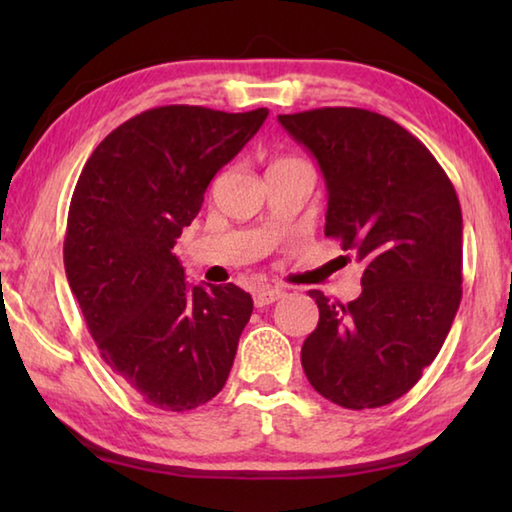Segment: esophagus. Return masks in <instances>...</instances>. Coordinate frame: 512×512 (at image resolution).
<instances>
[{
  "mask_svg": "<svg viewBox=\"0 0 512 512\" xmlns=\"http://www.w3.org/2000/svg\"><path fill=\"white\" fill-rule=\"evenodd\" d=\"M284 296L282 289L277 287H264V289H257L255 293V307H266V305H273L275 300H280Z\"/></svg>",
  "mask_w": 512,
  "mask_h": 512,
  "instance_id": "obj_1",
  "label": "esophagus"
}]
</instances>
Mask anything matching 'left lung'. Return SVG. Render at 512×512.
Listing matches in <instances>:
<instances>
[{
  "instance_id": "left-lung-1",
  "label": "left lung",
  "mask_w": 512,
  "mask_h": 512,
  "mask_svg": "<svg viewBox=\"0 0 512 512\" xmlns=\"http://www.w3.org/2000/svg\"><path fill=\"white\" fill-rule=\"evenodd\" d=\"M277 121L318 160L325 235L363 264L361 296L309 291L318 325L302 343L309 384L343 409L391 404L436 359L463 296L456 189L418 137L363 108H316Z\"/></svg>"
}]
</instances>
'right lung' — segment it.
Segmentation results:
<instances>
[{
	"mask_svg": "<svg viewBox=\"0 0 512 512\" xmlns=\"http://www.w3.org/2000/svg\"><path fill=\"white\" fill-rule=\"evenodd\" d=\"M266 108L160 106L115 128L85 162L67 214L65 273L101 359L146 404L196 409L225 386L253 298L189 287L173 255L205 189Z\"/></svg>",
	"mask_w": 512,
	"mask_h": 512,
	"instance_id": "obj_1",
	"label": "right lung"
}]
</instances>
